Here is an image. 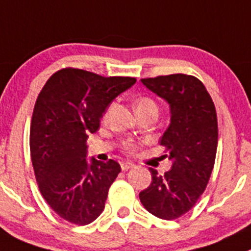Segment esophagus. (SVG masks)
<instances>
[{
    "mask_svg": "<svg viewBox=\"0 0 251 251\" xmlns=\"http://www.w3.org/2000/svg\"><path fill=\"white\" fill-rule=\"evenodd\" d=\"M120 165H121V169L123 170H127V169H131V168L135 167V164H133V163H130V162H123Z\"/></svg>",
    "mask_w": 251,
    "mask_h": 251,
    "instance_id": "1",
    "label": "esophagus"
}]
</instances>
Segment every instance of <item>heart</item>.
Here are the masks:
<instances>
[{
  "instance_id": "b5f03b06",
  "label": "heart",
  "mask_w": 251,
  "mask_h": 251,
  "mask_svg": "<svg viewBox=\"0 0 251 251\" xmlns=\"http://www.w3.org/2000/svg\"><path fill=\"white\" fill-rule=\"evenodd\" d=\"M133 106H135L136 113H140V111L146 110V109H150V108L157 109V105H155L154 101H153L151 98H148V97H140V98H137L135 100V103H133ZM111 108H113V104H109V105L106 106L103 114V119L108 118L109 114H110ZM123 148L126 153L135 152V145H133L131 141H126V142H124Z\"/></svg>"
}]
</instances>
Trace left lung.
<instances>
[{
	"instance_id": "left-lung-1",
	"label": "left lung",
	"mask_w": 251,
	"mask_h": 251,
	"mask_svg": "<svg viewBox=\"0 0 251 251\" xmlns=\"http://www.w3.org/2000/svg\"><path fill=\"white\" fill-rule=\"evenodd\" d=\"M141 81L170 105V125L159 143L173 165L163 175L150 168L152 182L141 191L140 200L155 217L176 220L198 202L215 165L218 142L215 104L195 76L174 74Z\"/></svg>"
}]
</instances>
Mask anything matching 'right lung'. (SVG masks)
<instances>
[{"label":"right lung","instance_id":"add662e5","mask_svg":"<svg viewBox=\"0 0 251 251\" xmlns=\"http://www.w3.org/2000/svg\"><path fill=\"white\" fill-rule=\"evenodd\" d=\"M136 83L135 77H103L66 67L39 93L30 124L31 163L39 190L56 215L86 226L105 207L109 187L121 172L113 159L87 160V138L106 106Z\"/></svg>","mask_w":251,"mask_h":251}]
</instances>
